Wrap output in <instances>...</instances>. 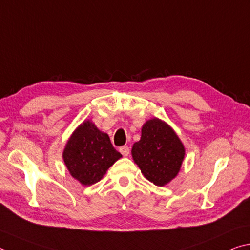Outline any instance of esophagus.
I'll list each match as a JSON object with an SVG mask.
<instances>
[{
	"mask_svg": "<svg viewBox=\"0 0 250 250\" xmlns=\"http://www.w3.org/2000/svg\"><path fill=\"white\" fill-rule=\"evenodd\" d=\"M119 151L124 156H128L130 154V148H129V146H126V145H125V146H121Z\"/></svg>",
	"mask_w": 250,
	"mask_h": 250,
	"instance_id": "obj_1",
	"label": "esophagus"
}]
</instances>
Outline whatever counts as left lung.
I'll return each mask as SVG.
<instances>
[{
	"label": "left lung",
	"instance_id": "8db88e82",
	"mask_svg": "<svg viewBox=\"0 0 250 250\" xmlns=\"http://www.w3.org/2000/svg\"><path fill=\"white\" fill-rule=\"evenodd\" d=\"M131 154L145 178L163 187L178 175L186 148L175 130L154 117L145 121L141 139L133 144Z\"/></svg>",
	"mask_w": 250,
	"mask_h": 250
}]
</instances>
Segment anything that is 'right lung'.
<instances>
[{
  "label": "right lung",
  "instance_id": "add662e5",
  "mask_svg": "<svg viewBox=\"0 0 250 250\" xmlns=\"http://www.w3.org/2000/svg\"><path fill=\"white\" fill-rule=\"evenodd\" d=\"M70 175L83 186L98 183L110 166L122 157L107 133L93 121L84 120L76 128L62 153Z\"/></svg>",
  "mask_w": 250,
  "mask_h": 250
}]
</instances>
